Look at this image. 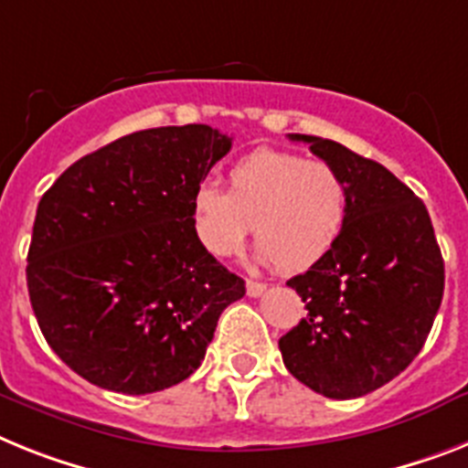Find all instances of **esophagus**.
I'll return each mask as SVG.
<instances>
[{"mask_svg": "<svg viewBox=\"0 0 468 468\" xmlns=\"http://www.w3.org/2000/svg\"><path fill=\"white\" fill-rule=\"evenodd\" d=\"M264 290H266L264 282L247 281V294H250V297H259V294H264Z\"/></svg>", "mask_w": 468, "mask_h": 468, "instance_id": "esophagus-1", "label": "esophagus"}]
</instances>
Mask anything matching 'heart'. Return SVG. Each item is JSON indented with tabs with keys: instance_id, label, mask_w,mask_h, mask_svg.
Here are the masks:
<instances>
[{
	"instance_id": "obj_1",
	"label": "heart",
	"mask_w": 468,
	"mask_h": 468,
	"mask_svg": "<svg viewBox=\"0 0 468 468\" xmlns=\"http://www.w3.org/2000/svg\"><path fill=\"white\" fill-rule=\"evenodd\" d=\"M347 207V180L328 161L257 149L230 168L228 192L197 187L192 218L214 257L238 252L254 228L259 259L294 273L319 264L335 247Z\"/></svg>"
}]
</instances>
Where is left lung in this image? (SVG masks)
Listing matches in <instances>:
<instances>
[{
  "mask_svg": "<svg viewBox=\"0 0 468 468\" xmlns=\"http://www.w3.org/2000/svg\"><path fill=\"white\" fill-rule=\"evenodd\" d=\"M307 143L347 180L349 207L335 247L288 285L307 319L278 340L294 378L331 399L390 383L421 352L445 290V264L426 204L402 180L340 143Z\"/></svg>",
  "mask_w": 468,
  "mask_h": 468,
  "instance_id": "left-lung-1",
  "label": "left lung"
}]
</instances>
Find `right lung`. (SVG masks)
<instances>
[{
	"label": "right lung",
	"instance_id": "add662e5",
	"mask_svg": "<svg viewBox=\"0 0 468 468\" xmlns=\"http://www.w3.org/2000/svg\"><path fill=\"white\" fill-rule=\"evenodd\" d=\"M233 140L211 125L119 137L42 195L27 292L57 356L104 390L147 395L195 374L245 281L199 242L192 197Z\"/></svg>",
	"mask_w": 468,
	"mask_h": 468
}]
</instances>
